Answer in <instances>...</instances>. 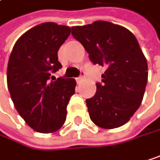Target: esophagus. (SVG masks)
Segmentation results:
<instances>
[{
	"mask_svg": "<svg viewBox=\"0 0 160 160\" xmlns=\"http://www.w3.org/2000/svg\"><path fill=\"white\" fill-rule=\"evenodd\" d=\"M84 77H85L84 73H83V72H82V75L77 78V82H78V83H81V82L83 81V79H84Z\"/></svg>",
	"mask_w": 160,
	"mask_h": 160,
	"instance_id": "esophagus-1",
	"label": "esophagus"
}]
</instances>
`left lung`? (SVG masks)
Returning <instances> with one entry per match:
<instances>
[{"label": "left lung", "mask_w": 160, "mask_h": 160, "mask_svg": "<svg viewBox=\"0 0 160 160\" xmlns=\"http://www.w3.org/2000/svg\"><path fill=\"white\" fill-rule=\"evenodd\" d=\"M94 64L106 68L102 83H96L93 98L86 99L91 120L104 129L120 127L138 109L148 81V64L134 34L105 21L72 27Z\"/></svg>", "instance_id": "8db88e82"}]
</instances>
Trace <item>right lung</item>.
I'll return each instance as SVG.
<instances>
[{
  "mask_svg": "<svg viewBox=\"0 0 160 160\" xmlns=\"http://www.w3.org/2000/svg\"><path fill=\"white\" fill-rule=\"evenodd\" d=\"M71 28L43 22L18 39L7 64V87L20 116L39 133H54L62 128L67 104L75 93L74 78H57L51 73L62 64L58 51Z\"/></svg>",
  "mask_w": 160,
  "mask_h": 160,
  "instance_id": "right-lung-1",
  "label": "right lung"
}]
</instances>
